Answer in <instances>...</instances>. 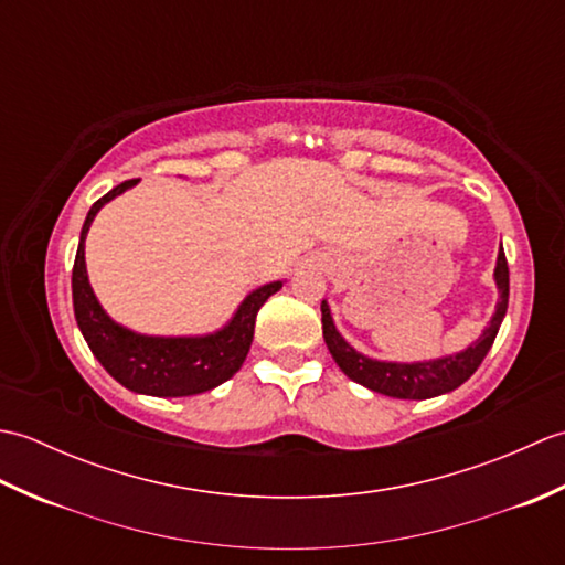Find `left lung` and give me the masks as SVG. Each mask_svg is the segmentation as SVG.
<instances>
[{"instance_id": "8db88e82", "label": "left lung", "mask_w": 565, "mask_h": 565, "mask_svg": "<svg viewBox=\"0 0 565 565\" xmlns=\"http://www.w3.org/2000/svg\"><path fill=\"white\" fill-rule=\"evenodd\" d=\"M495 284H498L500 298H498L493 318H490L481 338H478L473 344H468L459 354H449L441 359H431V362H415V364L376 362V359L359 354L352 344H347V340L338 332V328H334L328 301L320 303L322 338H326L332 359L338 362V366L344 371V374L374 393H383L388 395V398H401V401L435 398V395L459 388L463 381L471 379L473 371L481 366L488 350L495 342L500 322L508 313V298H510V269H508V259H505V252H502V245H500L498 264H495Z\"/></svg>"}]
</instances>
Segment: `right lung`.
I'll list each match as a JSON object with an SVG mask.
<instances>
[{
    "label": "right lung",
    "instance_id": "right-lung-1",
    "mask_svg": "<svg viewBox=\"0 0 565 565\" xmlns=\"http://www.w3.org/2000/svg\"><path fill=\"white\" fill-rule=\"evenodd\" d=\"M136 184L138 179H128V182L114 186L109 194L94 203L82 225L75 267H72V303H75L77 326L99 364L128 391L158 395V398L206 393L221 386L243 366L252 338H255L259 308L284 284L271 281L259 286L239 303L233 320L223 330L203 334V338H150V334H138L118 326L104 313L89 286L87 264H84V237L104 203Z\"/></svg>",
    "mask_w": 565,
    "mask_h": 565
}]
</instances>
